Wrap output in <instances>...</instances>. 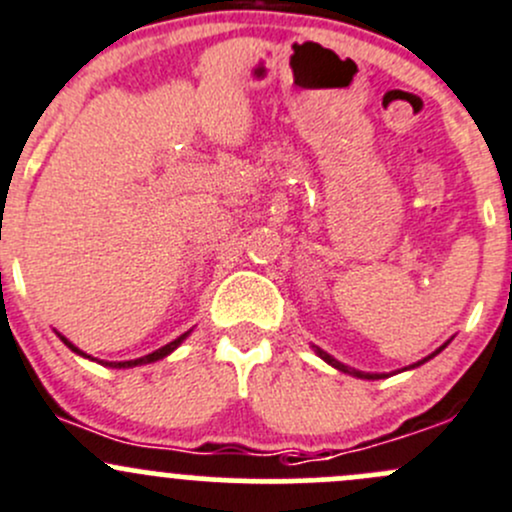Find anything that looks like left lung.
Instances as JSON below:
<instances>
[{
  "label": "left lung",
  "mask_w": 512,
  "mask_h": 512,
  "mask_svg": "<svg viewBox=\"0 0 512 512\" xmlns=\"http://www.w3.org/2000/svg\"><path fill=\"white\" fill-rule=\"evenodd\" d=\"M443 347H446V344H443ZM443 347L441 349H436V352H433L431 356H426V359H421V361H416V364H411L409 369H416V366H421V364H426L428 359H433V356H436L438 352H443ZM314 352H317L319 356H322L324 361H327V364H332L334 369H339V371H344V374H352V376H359V379H384L386 374H366V371H356V369H349V366H344L342 361H337L334 359V356H329L327 352H322V349L319 347H314Z\"/></svg>",
  "instance_id": "obj_1"
}]
</instances>
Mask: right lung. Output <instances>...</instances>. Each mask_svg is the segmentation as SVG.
<instances>
[{"label":"right lung","instance_id":"right-lung-1","mask_svg":"<svg viewBox=\"0 0 512 512\" xmlns=\"http://www.w3.org/2000/svg\"><path fill=\"white\" fill-rule=\"evenodd\" d=\"M190 332H185V334H180L178 339H173V342L170 344H165V347H160V349H156V352L153 354H146V356H141V359H131V361H101V364H106V366H113V369H131V366H141V364H151V361H158V359H163V356H168L170 352H173V349H178L180 344H183V339L188 337ZM61 337V334H59ZM61 342L66 344V347L71 349V352H76V354H81V356H86V359H94V356H89V354H84L81 352L79 347H74V344L69 342V339L66 337H61ZM94 361H98V359H94Z\"/></svg>","mask_w":512,"mask_h":512}]
</instances>
